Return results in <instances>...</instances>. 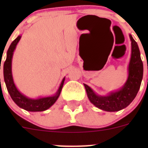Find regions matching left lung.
<instances>
[{
  "label": "left lung",
  "instance_id": "8db88e82",
  "mask_svg": "<svg viewBox=\"0 0 148 148\" xmlns=\"http://www.w3.org/2000/svg\"><path fill=\"white\" fill-rule=\"evenodd\" d=\"M131 58L128 66V78L120 90L108 95H99L87 84H84L87 97L96 108L108 112L119 111L127 108L136 96L143 77V63L138 44L130 35Z\"/></svg>",
  "mask_w": 148,
  "mask_h": 148
}]
</instances>
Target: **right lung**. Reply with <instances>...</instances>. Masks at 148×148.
I'll list each match as a JSON object with an SVG mask.
<instances>
[{
  "label": "right lung",
  "instance_id": "1",
  "mask_svg": "<svg viewBox=\"0 0 148 148\" xmlns=\"http://www.w3.org/2000/svg\"><path fill=\"white\" fill-rule=\"evenodd\" d=\"M21 38V36L18 35V37L13 40L9 47L7 53H6V59L3 64V77H4V82L6 83V88H7L8 92L10 93L12 99L21 108H23L27 111H31V112L44 111L49 109L51 106L53 105L57 101V99H58L60 94H61V90H62L63 85H64L65 78H63L58 91L56 92V95H53V96L32 99L27 98V96L21 93L17 89V87H15L14 82H13L12 75V58L14 50L16 47L18 41L20 40Z\"/></svg>",
  "mask_w": 148,
  "mask_h": 148
}]
</instances>
